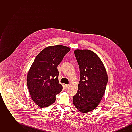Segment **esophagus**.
Returning a JSON list of instances; mask_svg holds the SVG:
<instances>
[{"label": "esophagus", "mask_w": 132, "mask_h": 132, "mask_svg": "<svg viewBox=\"0 0 132 132\" xmlns=\"http://www.w3.org/2000/svg\"><path fill=\"white\" fill-rule=\"evenodd\" d=\"M65 88H67L68 87H69V85H67V84H66V85H65Z\"/></svg>", "instance_id": "1"}]
</instances>
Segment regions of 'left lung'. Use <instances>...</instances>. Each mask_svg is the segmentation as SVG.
Returning <instances> with one entry per match:
<instances>
[{"label":"left lung","mask_w":132,"mask_h":132,"mask_svg":"<svg viewBox=\"0 0 132 132\" xmlns=\"http://www.w3.org/2000/svg\"><path fill=\"white\" fill-rule=\"evenodd\" d=\"M80 68L78 92L73 96V103L82 113L94 110L104 94L108 81L106 71L100 57L92 50L74 51Z\"/></svg>","instance_id":"1"}]
</instances>
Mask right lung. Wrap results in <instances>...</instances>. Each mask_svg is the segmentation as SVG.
Masks as SVG:
<instances>
[{"instance_id": "1", "label": "right lung", "mask_w": 132, "mask_h": 132, "mask_svg": "<svg viewBox=\"0 0 132 132\" xmlns=\"http://www.w3.org/2000/svg\"><path fill=\"white\" fill-rule=\"evenodd\" d=\"M70 50L61 45L50 46L42 50L35 59L28 73L27 83L31 98L38 106H50L62 90L58 81L57 66Z\"/></svg>"}]
</instances>
